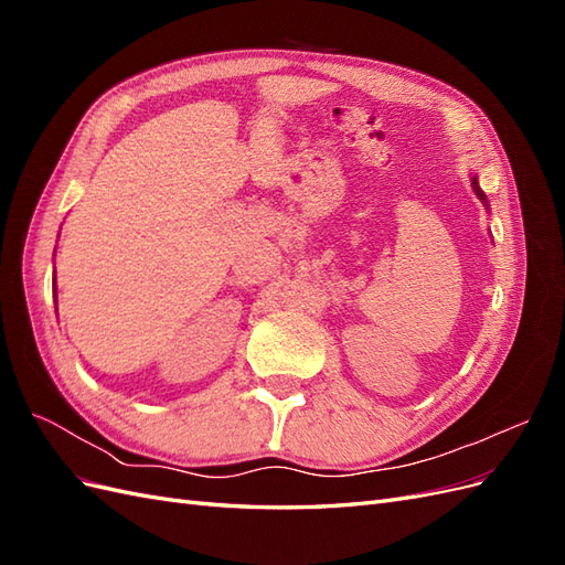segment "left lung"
<instances>
[{"label": "left lung", "mask_w": 565, "mask_h": 565, "mask_svg": "<svg viewBox=\"0 0 565 565\" xmlns=\"http://www.w3.org/2000/svg\"><path fill=\"white\" fill-rule=\"evenodd\" d=\"M471 185H473V193L478 195V200H481V202L486 204V210H490V204H488V198H486V193L481 191V185H478V179H476V177H471Z\"/></svg>", "instance_id": "obj_1"}]
</instances>
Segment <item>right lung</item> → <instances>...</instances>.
Listing matches in <instances>:
<instances>
[{
    "mask_svg": "<svg viewBox=\"0 0 565 565\" xmlns=\"http://www.w3.org/2000/svg\"><path fill=\"white\" fill-rule=\"evenodd\" d=\"M54 292H56V289H54Z\"/></svg>",
    "mask_w": 565,
    "mask_h": 565,
    "instance_id": "obj_1",
    "label": "right lung"
}]
</instances>
